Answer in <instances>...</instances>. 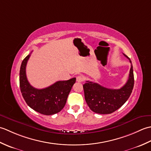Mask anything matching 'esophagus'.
<instances>
[{
    "label": "esophagus",
    "mask_w": 151,
    "mask_h": 151,
    "mask_svg": "<svg viewBox=\"0 0 151 151\" xmlns=\"http://www.w3.org/2000/svg\"><path fill=\"white\" fill-rule=\"evenodd\" d=\"M84 76L82 75H78L77 77H76V81L78 82H82L84 81Z\"/></svg>",
    "instance_id": "obj_1"
}]
</instances>
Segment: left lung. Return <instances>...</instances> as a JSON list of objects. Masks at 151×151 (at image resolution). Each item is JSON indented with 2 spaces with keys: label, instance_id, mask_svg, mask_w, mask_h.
<instances>
[{
  "label": "left lung",
  "instance_id": "1",
  "mask_svg": "<svg viewBox=\"0 0 151 151\" xmlns=\"http://www.w3.org/2000/svg\"><path fill=\"white\" fill-rule=\"evenodd\" d=\"M129 60L130 58L124 54ZM134 84L132 64L129 79L123 87L118 89H109L97 83L86 81L83 85L86 103L91 110L97 114H111L121 108L129 99Z\"/></svg>",
  "mask_w": 151,
  "mask_h": 151
}]
</instances>
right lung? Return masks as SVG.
Returning a JSON list of instances; mask_svg holds the SVG:
<instances>
[{
    "label": "right lung",
    "mask_w": 151,
    "mask_h": 151,
    "mask_svg": "<svg viewBox=\"0 0 151 151\" xmlns=\"http://www.w3.org/2000/svg\"><path fill=\"white\" fill-rule=\"evenodd\" d=\"M30 56V54L22 62L19 73V84L22 97L32 109L41 114L50 115L58 113L65 106L76 78L58 81L46 88H35L28 82L26 75V66Z\"/></svg>",
    "instance_id": "add662e5"
}]
</instances>
